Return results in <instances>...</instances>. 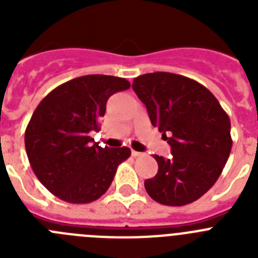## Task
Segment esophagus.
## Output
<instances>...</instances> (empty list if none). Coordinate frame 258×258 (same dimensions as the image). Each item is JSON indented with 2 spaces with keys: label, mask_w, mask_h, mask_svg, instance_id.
<instances>
[{
  "label": "esophagus",
  "mask_w": 258,
  "mask_h": 258,
  "mask_svg": "<svg viewBox=\"0 0 258 258\" xmlns=\"http://www.w3.org/2000/svg\"><path fill=\"white\" fill-rule=\"evenodd\" d=\"M132 156H134V157H140V156H143V154H142V152L136 151V150H132Z\"/></svg>",
  "instance_id": "obj_1"
}]
</instances>
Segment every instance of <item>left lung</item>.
I'll use <instances>...</instances> for the list:
<instances>
[{"instance_id": "8db88e82", "label": "left lung", "mask_w": 258, "mask_h": 258, "mask_svg": "<svg viewBox=\"0 0 258 258\" xmlns=\"http://www.w3.org/2000/svg\"><path fill=\"white\" fill-rule=\"evenodd\" d=\"M132 88L172 149L169 159L154 155L159 169L145 181L146 191L164 206L195 202L216 183L230 156L229 116L206 86L181 75L146 74Z\"/></svg>"}]
</instances>
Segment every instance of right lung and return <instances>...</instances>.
Here are the masks:
<instances>
[{"label":"right lung","mask_w":258,"mask_h":258,"mask_svg":"<svg viewBox=\"0 0 258 258\" xmlns=\"http://www.w3.org/2000/svg\"><path fill=\"white\" fill-rule=\"evenodd\" d=\"M129 88L121 77L88 75L61 84L40 102L24 143L36 177L52 195L88 204L108 190L131 150L101 147L90 133L101 131L108 98Z\"/></svg>","instance_id":"obj_1"}]
</instances>
